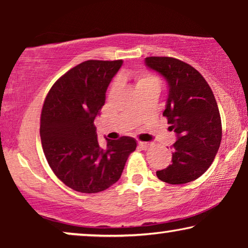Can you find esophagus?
Masks as SVG:
<instances>
[{"mask_svg":"<svg viewBox=\"0 0 248 248\" xmlns=\"http://www.w3.org/2000/svg\"><path fill=\"white\" fill-rule=\"evenodd\" d=\"M138 146H139V148L142 149V151H146V149L149 148L151 144H149V142H146V141H139Z\"/></svg>","mask_w":248,"mask_h":248,"instance_id":"34e87169","label":"esophagus"}]
</instances>
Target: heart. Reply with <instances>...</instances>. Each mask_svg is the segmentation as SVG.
I'll list each match as a JSON object with an SVG mask.
<instances>
[{
	"mask_svg": "<svg viewBox=\"0 0 248 248\" xmlns=\"http://www.w3.org/2000/svg\"><path fill=\"white\" fill-rule=\"evenodd\" d=\"M135 81H136V85H137V88L146 84H151V83H157L158 84L157 78L151 74L149 72L145 71V69H139V71L135 73ZM114 84H116V82L113 83L112 86H114Z\"/></svg>",
	"mask_w": 248,
	"mask_h": 248,
	"instance_id": "b5f03b06",
	"label": "heart"
}]
</instances>
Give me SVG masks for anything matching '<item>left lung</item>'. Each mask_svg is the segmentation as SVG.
<instances>
[{"mask_svg":"<svg viewBox=\"0 0 248 248\" xmlns=\"http://www.w3.org/2000/svg\"><path fill=\"white\" fill-rule=\"evenodd\" d=\"M145 64L169 83L163 116L176 134L172 163L156 175L169 184H184L209 169L221 141L219 109L210 86L192 66L173 57H146Z\"/></svg>","mask_w":248,"mask_h":248,"instance_id":"1","label":"left lung"}]
</instances>
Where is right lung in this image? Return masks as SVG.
Instances as JSON below:
<instances>
[{"label":"right lung","instance_id":"add662e5","mask_svg":"<svg viewBox=\"0 0 248 248\" xmlns=\"http://www.w3.org/2000/svg\"><path fill=\"white\" fill-rule=\"evenodd\" d=\"M118 61H86L56 81L45 99L40 118L44 154L55 175L81 193H99L120 179L137 141L124 136L97 141L94 119L106 102Z\"/></svg>","mask_w":248,"mask_h":248}]
</instances>
